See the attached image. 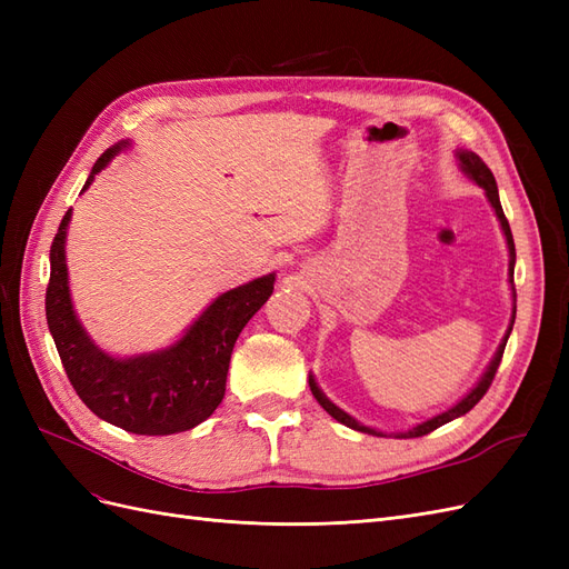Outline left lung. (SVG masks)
<instances>
[{"label":"left lung","mask_w":569,"mask_h":569,"mask_svg":"<svg viewBox=\"0 0 569 569\" xmlns=\"http://www.w3.org/2000/svg\"><path fill=\"white\" fill-rule=\"evenodd\" d=\"M458 159H460V166H462L465 173H468V176H470L479 187H485V189H487V197H489V201H491V206H493V211H496L498 220H501V228H503V232H506L508 249H510V282H512V270H515V242H512V232H510V226H508V218H506V213H503L501 199H498V187H496L493 173L489 170V166L477 157L475 151H460V153H458ZM512 289H515V287H512ZM512 322H515V316H512ZM510 330H512V327H510ZM510 330H508V335H506V339H503L501 347H498V351H496V356H493V360H491L489 370L485 372V377H481L479 385H477L468 396H465V399H462L460 403H456L451 410L441 412V416H437V418H432V420H427V422H422V425H418V427L408 429L406 435H399V437H401V439L425 437V435H429V432H435L437 427H441V425H446V422H451V420H456V418L465 416V412H468V410H472V408L481 401V396H485V393L489 391V387H491V382H493L496 370H498V366H501V358H503V351H506V341H508V337H510ZM308 385H311V391H313V396H316V401H318L327 412H330V416H332L337 422L347 425V427H351V429H358V432H366V435H380V432H375V429L363 427L360 422H356L353 418H349L347 412L339 410L332 401H327V399H325V393L318 389V385H316L313 377H311V380H308ZM380 437H385V435H380Z\"/></svg>","instance_id":"obj_1"}]
</instances>
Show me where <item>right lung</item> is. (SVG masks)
I'll list each match as a JSON object with an SVG mask.
<instances>
[{
  "mask_svg": "<svg viewBox=\"0 0 569 569\" xmlns=\"http://www.w3.org/2000/svg\"><path fill=\"white\" fill-rule=\"evenodd\" d=\"M118 149L113 147L101 153L82 189L90 187ZM68 220L71 209L66 211L49 249L51 270L44 311L49 332L54 337L63 370L76 393L97 418L132 435L163 437L197 427L226 396L234 341L272 295L274 274H266L218 297L176 347L118 360L94 347L73 313L63 256Z\"/></svg>",
  "mask_w": 569,
  "mask_h": 569,
  "instance_id": "obj_1",
  "label": "right lung"
}]
</instances>
